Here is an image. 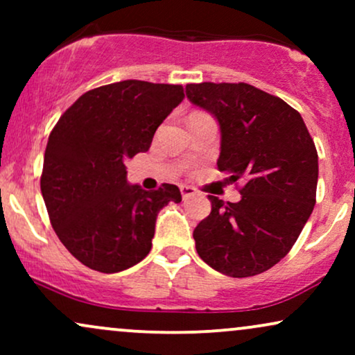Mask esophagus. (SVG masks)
Segmentation results:
<instances>
[{
  "label": "esophagus",
  "mask_w": 355,
  "mask_h": 355,
  "mask_svg": "<svg viewBox=\"0 0 355 355\" xmlns=\"http://www.w3.org/2000/svg\"><path fill=\"white\" fill-rule=\"evenodd\" d=\"M180 191H182L183 200H187V198L193 197V195L198 193L197 189H193V187H190V185H182V187H180Z\"/></svg>",
  "instance_id": "obj_1"
}]
</instances>
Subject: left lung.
Returning a JSON list of instances; mask_svg holds the SVG:
<instances>
[{"mask_svg":"<svg viewBox=\"0 0 355 355\" xmlns=\"http://www.w3.org/2000/svg\"><path fill=\"white\" fill-rule=\"evenodd\" d=\"M187 98L220 126V172L242 182L193 230L198 255L229 277H252L288 254L315 205L319 157L302 116L282 98L247 83L187 85Z\"/></svg>","mask_w":355,"mask_h":355,"instance_id":"8db88e82","label":"left lung"}]
</instances>
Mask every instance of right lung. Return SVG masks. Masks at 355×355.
<instances>
[{
  "label": "right lung",
  "mask_w": 355,
  "mask_h": 355,
  "mask_svg": "<svg viewBox=\"0 0 355 355\" xmlns=\"http://www.w3.org/2000/svg\"><path fill=\"white\" fill-rule=\"evenodd\" d=\"M183 98L180 85L118 81L81 95L53 128L42 195L61 243L83 266L103 274L137 266L152 248L158 211L182 202L172 183L130 185L125 162L150 148Z\"/></svg>",
  "instance_id": "add662e5"
}]
</instances>
